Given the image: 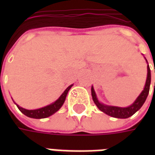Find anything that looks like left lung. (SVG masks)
I'll return each mask as SVG.
<instances>
[{"mask_svg":"<svg viewBox=\"0 0 155 155\" xmlns=\"http://www.w3.org/2000/svg\"><path fill=\"white\" fill-rule=\"evenodd\" d=\"M148 74H147V80L146 83H145V86L143 91L141 92V94L139 95V97L137 98L136 101L134 102L133 104L130 106L126 108H120V107H115V106H109V105H105V104H101L99 102V101L96 98V94L94 93V88L91 87V94H92V99L94 101V104H96V106L99 108V110L104 112L108 115L114 118H119V119H126L129 117L132 116L135 112L140 110V108L142 107L143 103L146 101V98L149 94L150 92V82H151V74H150V69L149 64H148ZM155 72V70H154ZM155 85V83H154Z\"/></svg>","mask_w":155,"mask_h":155,"instance_id":"obj_1","label":"left lung"}]
</instances>
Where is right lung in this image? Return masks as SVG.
<instances>
[{"instance_id":"right-lung-1","label":"right lung","mask_w":155,"mask_h":155,"mask_svg":"<svg viewBox=\"0 0 155 155\" xmlns=\"http://www.w3.org/2000/svg\"><path fill=\"white\" fill-rule=\"evenodd\" d=\"M73 84L70 85L69 87L64 91V93L61 94V97L58 99L57 101H54L53 104H49L45 107L41 108V109H37V110H25L23 108L20 107L19 105L16 104V106L21 110V113L26 115V116L30 117V118H33V119H44V118H47V117L51 116L52 114L58 111L61 107L64 104L65 98L68 94V91H70V89L72 87Z\"/></svg>"}]
</instances>
